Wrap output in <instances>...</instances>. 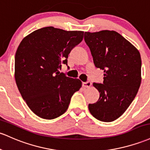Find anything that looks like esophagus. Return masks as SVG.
Instances as JSON below:
<instances>
[{
	"mask_svg": "<svg viewBox=\"0 0 150 150\" xmlns=\"http://www.w3.org/2000/svg\"><path fill=\"white\" fill-rule=\"evenodd\" d=\"M83 85L84 88H90V87H91V85H92V83H91V82H90V81H88V82H86V83H83Z\"/></svg>",
	"mask_w": 150,
	"mask_h": 150,
	"instance_id": "esophagus-1",
	"label": "esophagus"
}]
</instances>
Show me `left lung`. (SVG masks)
Returning a JSON list of instances; mask_svg holds the SVG:
<instances>
[{"mask_svg": "<svg viewBox=\"0 0 150 150\" xmlns=\"http://www.w3.org/2000/svg\"><path fill=\"white\" fill-rule=\"evenodd\" d=\"M84 38L95 67L105 73L103 84L93 83L100 98L97 103L89 104V110L98 120L112 122L129 108L140 86V54L114 30L85 32Z\"/></svg>", "mask_w": 150, "mask_h": 150, "instance_id": "obj_1", "label": "left lung"}]
</instances>
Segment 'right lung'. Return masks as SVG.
Listing matches in <instances>:
<instances>
[{"label": "right lung", "instance_id": "obj_1", "mask_svg": "<svg viewBox=\"0 0 150 150\" xmlns=\"http://www.w3.org/2000/svg\"><path fill=\"white\" fill-rule=\"evenodd\" d=\"M83 31L54 27L36 30L25 37L15 56L16 85L29 108L37 116L52 120L66 112L72 95L82 87L79 79L59 70L69 53L83 38Z\"/></svg>", "mask_w": 150, "mask_h": 150}]
</instances>
